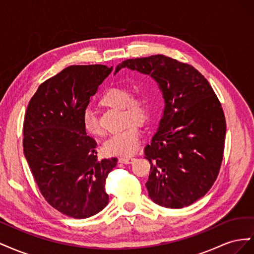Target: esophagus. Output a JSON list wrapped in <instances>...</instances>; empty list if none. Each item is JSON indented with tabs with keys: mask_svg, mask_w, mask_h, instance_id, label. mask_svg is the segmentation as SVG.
<instances>
[{
	"mask_svg": "<svg viewBox=\"0 0 254 254\" xmlns=\"http://www.w3.org/2000/svg\"><path fill=\"white\" fill-rule=\"evenodd\" d=\"M119 161L121 163H124V164H130V163H132L133 161H134V158H132V157H122V158H120L119 159Z\"/></svg>",
	"mask_w": 254,
	"mask_h": 254,
	"instance_id": "obj_1",
	"label": "esophagus"
}]
</instances>
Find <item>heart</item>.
<instances>
[{"instance_id": "1", "label": "heart", "mask_w": 254, "mask_h": 254, "mask_svg": "<svg viewBox=\"0 0 254 254\" xmlns=\"http://www.w3.org/2000/svg\"><path fill=\"white\" fill-rule=\"evenodd\" d=\"M101 102L111 108L123 109L128 121L134 120L144 123L149 117L148 101L142 93H132L126 87L117 86L107 90L103 94ZM82 127L90 134L98 135L102 133L101 126L96 115L90 109L84 110L81 118ZM141 131L135 123L129 124L127 128L112 134L104 143V151L113 156H129L136 151L140 145Z\"/></svg>"}]
</instances>
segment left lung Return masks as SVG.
<instances>
[{
	"label": "left lung",
	"mask_w": 254,
	"mask_h": 254,
	"mask_svg": "<svg viewBox=\"0 0 254 254\" xmlns=\"http://www.w3.org/2000/svg\"><path fill=\"white\" fill-rule=\"evenodd\" d=\"M123 67L155 79L165 103L158 131L144 149L149 197L170 209L190 205L209 191L220 170L226 137L221 104L200 72L176 59H127L114 74Z\"/></svg>",
	"instance_id": "left-lung-1"
}]
</instances>
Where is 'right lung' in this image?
Returning a JSON list of instances; mask_svg holds the SVG:
<instances>
[{
  "mask_svg": "<svg viewBox=\"0 0 254 254\" xmlns=\"http://www.w3.org/2000/svg\"><path fill=\"white\" fill-rule=\"evenodd\" d=\"M112 66L71 65L41 83L27 106L23 151L38 188L68 217L93 216L108 204L105 184L118 159H97L81 118Z\"/></svg>",
  "mask_w": 254,
  "mask_h": 254,
  "instance_id": "right-lung-1",
  "label": "right lung"
}]
</instances>
